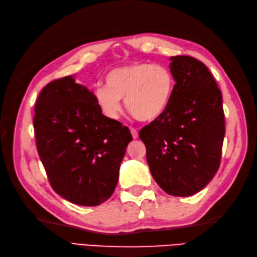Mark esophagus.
Instances as JSON below:
<instances>
[{
  "mask_svg": "<svg viewBox=\"0 0 257 257\" xmlns=\"http://www.w3.org/2000/svg\"><path fill=\"white\" fill-rule=\"evenodd\" d=\"M131 133H132V136H133L134 139H137V138H138V132H137L136 128L131 127Z\"/></svg>",
  "mask_w": 257,
  "mask_h": 257,
  "instance_id": "obj_1",
  "label": "esophagus"
}]
</instances>
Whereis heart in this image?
I'll return each instance as SVG.
<instances>
[{
  "mask_svg": "<svg viewBox=\"0 0 257 257\" xmlns=\"http://www.w3.org/2000/svg\"><path fill=\"white\" fill-rule=\"evenodd\" d=\"M106 85H97L93 97L107 119L118 120L126 109L141 121H153L164 113L172 100L175 80L166 66L138 62L115 67L105 77Z\"/></svg>",
  "mask_w": 257,
  "mask_h": 257,
  "instance_id": "obj_1",
  "label": "heart"
}]
</instances>
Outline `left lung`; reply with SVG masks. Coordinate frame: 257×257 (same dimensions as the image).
Here are the masks:
<instances>
[{
    "instance_id": "8db88e82",
    "label": "left lung",
    "mask_w": 257,
    "mask_h": 257,
    "mask_svg": "<svg viewBox=\"0 0 257 257\" xmlns=\"http://www.w3.org/2000/svg\"><path fill=\"white\" fill-rule=\"evenodd\" d=\"M176 81L169 106L139 132L151 175L173 196H191L220 167L225 135L222 93L208 67L189 56L170 57Z\"/></svg>"
}]
</instances>
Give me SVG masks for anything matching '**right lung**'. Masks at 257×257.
Wrapping results in <instances>:
<instances>
[{
  "label": "right lung",
  "instance_id": "1",
  "mask_svg": "<svg viewBox=\"0 0 257 257\" xmlns=\"http://www.w3.org/2000/svg\"><path fill=\"white\" fill-rule=\"evenodd\" d=\"M40 159L52 189L80 206H98L119 180L131 132L100 112L93 92L66 76L48 83L35 105Z\"/></svg>",
  "mask_w": 257,
  "mask_h": 257
}]
</instances>
